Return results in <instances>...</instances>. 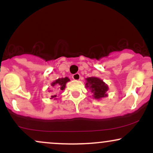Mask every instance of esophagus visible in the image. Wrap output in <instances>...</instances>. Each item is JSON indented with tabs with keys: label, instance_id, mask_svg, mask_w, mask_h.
<instances>
[{
	"label": "esophagus",
	"instance_id": "1",
	"mask_svg": "<svg viewBox=\"0 0 153 153\" xmlns=\"http://www.w3.org/2000/svg\"><path fill=\"white\" fill-rule=\"evenodd\" d=\"M80 78V75L79 73H75V74L73 75V79L75 80H79Z\"/></svg>",
	"mask_w": 153,
	"mask_h": 153
}]
</instances>
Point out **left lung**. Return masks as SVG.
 I'll use <instances>...</instances> for the list:
<instances>
[{"instance_id":"1","label":"left lung","mask_w":153,"mask_h":153,"mask_svg":"<svg viewBox=\"0 0 153 153\" xmlns=\"http://www.w3.org/2000/svg\"><path fill=\"white\" fill-rule=\"evenodd\" d=\"M86 88H89L91 92L94 94V99H100L107 96L106 91H108V85L102 80L96 77H91L86 78Z\"/></svg>"}]
</instances>
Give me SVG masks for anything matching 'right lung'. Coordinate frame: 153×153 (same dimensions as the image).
<instances>
[{"label":"right lung","mask_w":153,"mask_h":153,"mask_svg":"<svg viewBox=\"0 0 153 153\" xmlns=\"http://www.w3.org/2000/svg\"><path fill=\"white\" fill-rule=\"evenodd\" d=\"M70 81V79L68 78V77H65V78H58L57 80H56L55 81L52 82L51 85L52 86H54L55 85L59 90L63 91L65 88L66 83ZM56 97H57V95H54V96H51V99H56Z\"/></svg>","instance_id":"obj_1"}]
</instances>
